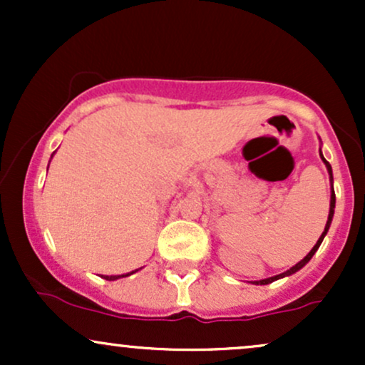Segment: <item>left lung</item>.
<instances>
[{
  "label": "left lung",
  "mask_w": 365,
  "mask_h": 365,
  "mask_svg": "<svg viewBox=\"0 0 365 365\" xmlns=\"http://www.w3.org/2000/svg\"><path fill=\"white\" fill-rule=\"evenodd\" d=\"M321 158H322V154H321ZM322 161H324L326 168H328V171H329V178L333 180V171H331V166H329V163L326 161L324 158H322ZM331 187H333V185H331ZM334 202H336V197H334V190H331V204H329V216H328V223H326V228H324V232H322V235L319 237V240H317V244L312 247V250H311V252H309L307 255H305V257L302 259V261H300V262H297L295 266L290 267V269H288V271H284V273H282V274H276V276H273V278L261 279V282H254L255 284H267V283H273L274 279L284 278V276H290V274H293V273H297V271H299L300 267H304L305 264H307L309 261H311V259H312V255L316 254V250H317V249H319V245H321L322 238H324L326 233H328V230H329V225H331V220H333V215H334Z\"/></svg>",
  "instance_id": "left-lung-1"
}]
</instances>
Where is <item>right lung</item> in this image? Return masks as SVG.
Wrapping results in <instances>:
<instances>
[{"instance_id":"add662e5","label":"right lung","mask_w":365,"mask_h":365,"mask_svg":"<svg viewBox=\"0 0 365 365\" xmlns=\"http://www.w3.org/2000/svg\"><path fill=\"white\" fill-rule=\"evenodd\" d=\"M128 274H132V273H128ZM128 274H121V276H106V279H110V282H113V279H118V278H125V276H128Z\"/></svg>"}]
</instances>
